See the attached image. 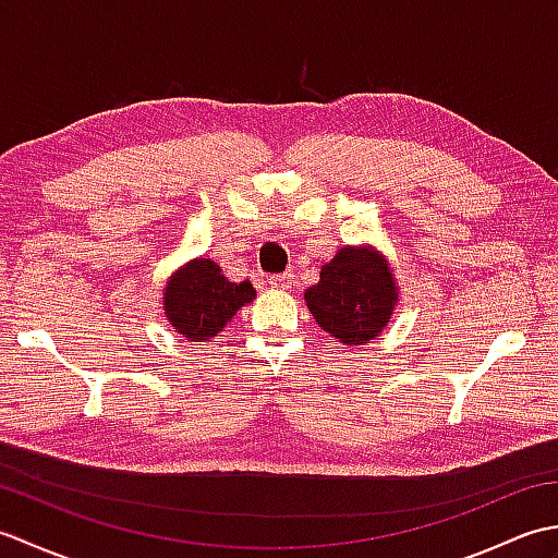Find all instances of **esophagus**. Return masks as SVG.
<instances>
[{"instance_id": "esophagus-1", "label": "esophagus", "mask_w": 558, "mask_h": 558, "mask_svg": "<svg viewBox=\"0 0 558 558\" xmlns=\"http://www.w3.org/2000/svg\"><path fill=\"white\" fill-rule=\"evenodd\" d=\"M290 286H292L290 272H280V276H270L268 278V288H272V290H288Z\"/></svg>"}]
</instances>
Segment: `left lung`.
I'll return each instance as SVG.
<instances>
[{"instance_id": "left-lung-1", "label": "left lung", "mask_w": 558, "mask_h": 558, "mask_svg": "<svg viewBox=\"0 0 558 558\" xmlns=\"http://www.w3.org/2000/svg\"><path fill=\"white\" fill-rule=\"evenodd\" d=\"M316 324L345 345L381 336L398 304V282L388 260L369 246H342L304 292Z\"/></svg>"}]
</instances>
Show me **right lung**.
<instances>
[{
  "instance_id": "add662e5",
  "label": "right lung",
  "mask_w": 558,
  "mask_h": 558,
  "mask_svg": "<svg viewBox=\"0 0 558 558\" xmlns=\"http://www.w3.org/2000/svg\"><path fill=\"white\" fill-rule=\"evenodd\" d=\"M254 298L256 290L248 280L230 282L216 260L194 258L172 272L162 304L177 333L192 342H206Z\"/></svg>"
}]
</instances>
